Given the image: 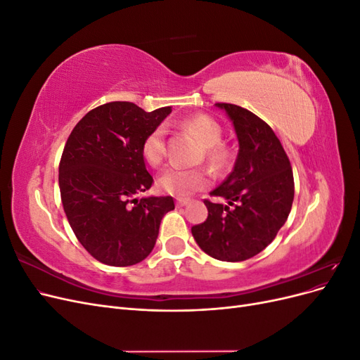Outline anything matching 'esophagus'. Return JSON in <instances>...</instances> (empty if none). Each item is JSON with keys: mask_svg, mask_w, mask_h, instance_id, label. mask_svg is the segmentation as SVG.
<instances>
[{"mask_svg": "<svg viewBox=\"0 0 360 360\" xmlns=\"http://www.w3.org/2000/svg\"><path fill=\"white\" fill-rule=\"evenodd\" d=\"M188 202H189V200H186V198H179L176 204H177V207H183V205H186Z\"/></svg>", "mask_w": 360, "mask_h": 360, "instance_id": "34e87169", "label": "esophagus"}]
</instances>
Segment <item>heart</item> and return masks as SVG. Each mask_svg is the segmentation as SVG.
Returning <instances> with one entry per match:
<instances>
[{"instance_id":"heart-1","label":"heart","mask_w":360,"mask_h":360,"mask_svg":"<svg viewBox=\"0 0 360 360\" xmlns=\"http://www.w3.org/2000/svg\"><path fill=\"white\" fill-rule=\"evenodd\" d=\"M183 126L192 130L204 144V155L214 169H225L231 165L234 153L231 147L221 143L222 129L209 115H195L184 120ZM165 129L156 127L146 136L143 143V156L151 167H160L167 156ZM212 180V174L205 168H169L158 180L159 189L174 197L184 198L193 192L204 189Z\"/></svg>"}]
</instances>
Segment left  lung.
Returning <instances> with one entry per match:
<instances>
[{
    "label": "left lung",
    "instance_id": "left-lung-1",
    "mask_svg": "<svg viewBox=\"0 0 360 360\" xmlns=\"http://www.w3.org/2000/svg\"><path fill=\"white\" fill-rule=\"evenodd\" d=\"M231 118L238 139L234 168L204 200L209 216L192 226L195 242L221 261H245L259 254L285 224L294 198L290 159L271 127L254 112L233 103H216Z\"/></svg>",
    "mask_w": 360,
    "mask_h": 360
}]
</instances>
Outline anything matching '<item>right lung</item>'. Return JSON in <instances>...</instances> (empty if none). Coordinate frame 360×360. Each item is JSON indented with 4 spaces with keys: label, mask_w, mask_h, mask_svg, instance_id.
<instances>
[{
    "label": "right lung",
    "mask_w": 360,
    "mask_h": 360,
    "mask_svg": "<svg viewBox=\"0 0 360 360\" xmlns=\"http://www.w3.org/2000/svg\"><path fill=\"white\" fill-rule=\"evenodd\" d=\"M171 112L110 102L86 112L64 146L58 184L64 213L86 252L103 264L134 266L153 250L172 197L136 198L153 184L146 136Z\"/></svg>",
    "instance_id": "1"
}]
</instances>
